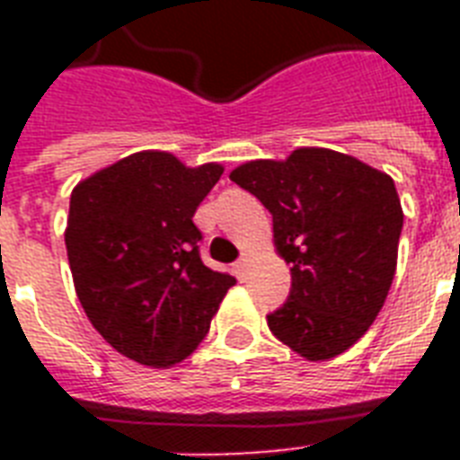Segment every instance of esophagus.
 <instances>
[{
  "label": "esophagus",
  "instance_id": "34e87169",
  "mask_svg": "<svg viewBox=\"0 0 460 460\" xmlns=\"http://www.w3.org/2000/svg\"><path fill=\"white\" fill-rule=\"evenodd\" d=\"M245 270H248V260L245 258H241L238 262H234V274H236L238 279H243Z\"/></svg>",
  "mask_w": 460,
  "mask_h": 460
}]
</instances>
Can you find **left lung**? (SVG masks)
<instances>
[{"label":"left lung","mask_w":460,"mask_h":460,"mask_svg":"<svg viewBox=\"0 0 460 460\" xmlns=\"http://www.w3.org/2000/svg\"><path fill=\"white\" fill-rule=\"evenodd\" d=\"M229 179L272 215L274 245L291 265L288 301L267 314L281 343L329 360L370 329L392 288L403 209L389 173L327 147L252 159Z\"/></svg>","instance_id":"8db88e82"}]
</instances>
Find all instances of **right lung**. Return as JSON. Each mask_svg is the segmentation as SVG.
<instances>
[{
    "label": "right lung",
    "mask_w": 460,
    "mask_h": 460,
    "mask_svg": "<svg viewBox=\"0 0 460 460\" xmlns=\"http://www.w3.org/2000/svg\"><path fill=\"white\" fill-rule=\"evenodd\" d=\"M224 166L143 150L71 193L66 252L90 324L121 356L172 367L193 353L236 279L202 265L193 215Z\"/></svg>",
    "instance_id": "obj_1"
}]
</instances>
